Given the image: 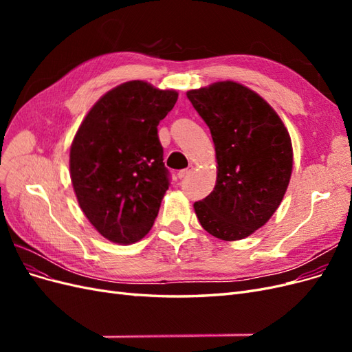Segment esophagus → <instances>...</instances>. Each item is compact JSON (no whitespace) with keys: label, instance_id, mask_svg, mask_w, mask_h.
I'll return each instance as SVG.
<instances>
[{"label":"esophagus","instance_id":"obj_1","mask_svg":"<svg viewBox=\"0 0 352 352\" xmlns=\"http://www.w3.org/2000/svg\"><path fill=\"white\" fill-rule=\"evenodd\" d=\"M192 170H194V166H189L188 168L179 170V172H177V177H179V179H185V177H188L190 173H192Z\"/></svg>","mask_w":352,"mask_h":352}]
</instances>
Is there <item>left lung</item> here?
Listing matches in <instances>:
<instances>
[{
    "instance_id": "8db88e82",
    "label": "left lung",
    "mask_w": 352,
    "mask_h": 352,
    "mask_svg": "<svg viewBox=\"0 0 352 352\" xmlns=\"http://www.w3.org/2000/svg\"><path fill=\"white\" fill-rule=\"evenodd\" d=\"M186 95L210 127L217 162L216 186L195 202V214L214 238H247L270 220L289 185V132L267 101L238 82H214Z\"/></svg>"
}]
</instances>
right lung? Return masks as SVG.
<instances>
[{
	"label": "right lung",
	"instance_id": "add662e5",
	"mask_svg": "<svg viewBox=\"0 0 352 352\" xmlns=\"http://www.w3.org/2000/svg\"><path fill=\"white\" fill-rule=\"evenodd\" d=\"M179 94L144 80L105 92L70 145V179L79 207L101 236L129 245L154 225L168 189L157 126Z\"/></svg>",
	"mask_w": 352,
	"mask_h": 352
}]
</instances>
